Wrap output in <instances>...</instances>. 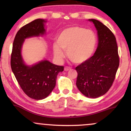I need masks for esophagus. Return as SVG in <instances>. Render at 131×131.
Listing matches in <instances>:
<instances>
[{"label": "esophagus", "mask_w": 131, "mask_h": 131, "mask_svg": "<svg viewBox=\"0 0 131 131\" xmlns=\"http://www.w3.org/2000/svg\"><path fill=\"white\" fill-rule=\"evenodd\" d=\"M64 71H68L71 70V68L70 67H67H67H64Z\"/></svg>", "instance_id": "esophagus-1"}]
</instances>
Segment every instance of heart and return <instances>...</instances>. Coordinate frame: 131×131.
Returning <instances> with one entry per match:
<instances>
[{
  "mask_svg": "<svg viewBox=\"0 0 131 131\" xmlns=\"http://www.w3.org/2000/svg\"><path fill=\"white\" fill-rule=\"evenodd\" d=\"M97 44L95 34L90 29L79 26H72L63 30L58 35L57 43L53 46L55 56L58 59L64 57L67 50L68 58L74 63L88 60L94 53Z\"/></svg>",
  "mask_w": 131,
  "mask_h": 131,
  "instance_id": "heart-1",
  "label": "heart"
}]
</instances>
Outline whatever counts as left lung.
I'll use <instances>...</instances> for the list:
<instances>
[{
	"label": "left lung",
	"instance_id": "8db88e82",
	"mask_svg": "<svg viewBox=\"0 0 131 131\" xmlns=\"http://www.w3.org/2000/svg\"><path fill=\"white\" fill-rule=\"evenodd\" d=\"M94 24L99 43L94 55L76 67V85L89 98H97L106 94L112 87L119 64L116 37L111 30L97 19H89Z\"/></svg>",
	"mask_w": 131,
	"mask_h": 131
}]
</instances>
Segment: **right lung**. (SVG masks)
Segmentation results:
<instances>
[{
  "instance_id": "right-lung-1",
  "label": "right lung",
  "mask_w": 131,
  "mask_h": 131,
  "mask_svg": "<svg viewBox=\"0 0 131 131\" xmlns=\"http://www.w3.org/2000/svg\"><path fill=\"white\" fill-rule=\"evenodd\" d=\"M44 19H37L20 28L13 43L10 64L12 71L24 92L30 98H46L56 85L57 75L64 70L63 66L54 64L47 60L29 67L24 63L21 50L25 39L43 35L46 32Z\"/></svg>"
}]
</instances>
